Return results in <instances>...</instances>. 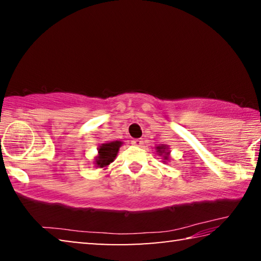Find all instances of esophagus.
Segmentation results:
<instances>
[{"label": "esophagus", "mask_w": 261, "mask_h": 261, "mask_svg": "<svg viewBox=\"0 0 261 261\" xmlns=\"http://www.w3.org/2000/svg\"><path fill=\"white\" fill-rule=\"evenodd\" d=\"M143 144H144V140L140 138L132 140V145H135V146H143Z\"/></svg>", "instance_id": "34e87169"}]
</instances>
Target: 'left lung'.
Segmentation results:
<instances>
[{
	"mask_svg": "<svg viewBox=\"0 0 261 261\" xmlns=\"http://www.w3.org/2000/svg\"><path fill=\"white\" fill-rule=\"evenodd\" d=\"M156 149H158V152L160 153V154H165V155H163V158L166 159V160H168V154H169V152H166V147L165 146H159V147H156Z\"/></svg>",
	"mask_w": 261,
	"mask_h": 261,
	"instance_id": "8db88e82",
	"label": "left lung"
}]
</instances>
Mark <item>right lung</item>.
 Returning <instances> with one entry per match:
<instances>
[{
	"label": "right lung",
	"mask_w": 261,
	"mask_h": 261,
	"mask_svg": "<svg viewBox=\"0 0 261 261\" xmlns=\"http://www.w3.org/2000/svg\"><path fill=\"white\" fill-rule=\"evenodd\" d=\"M122 145L121 141H112V143L102 144L99 148V155L96 156V166L100 168L107 167L110 162L114 161L116 158L118 148Z\"/></svg>",
	"instance_id": "add662e5"
}]
</instances>
